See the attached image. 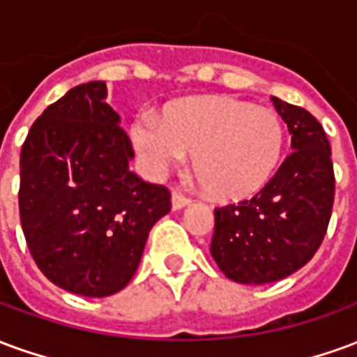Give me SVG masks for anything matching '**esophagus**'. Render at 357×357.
Listing matches in <instances>:
<instances>
[{
  "mask_svg": "<svg viewBox=\"0 0 357 357\" xmlns=\"http://www.w3.org/2000/svg\"><path fill=\"white\" fill-rule=\"evenodd\" d=\"M187 204H189V199H187L185 195L179 193V191H174V195H172V210L185 208Z\"/></svg>",
  "mask_w": 357,
  "mask_h": 357,
  "instance_id": "34e87169",
  "label": "esophagus"
}]
</instances>
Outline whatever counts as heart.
<instances>
[{"mask_svg":"<svg viewBox=\"0 0 357 357\" xmlns=\"http://www.w3.org/2000/svg\"><path fill=\"white\" fill-rule=\"evenodd\" d=\"M130 135L149 176L160 178L191 155L201 185L220 201H239L260 191L284 147L275 112L229 97L178 102L162 122L135 120Z\"/></svg>","mask_w":357,"mask_h":357,"instance_id":"1","label":"heart"}]
</instances>
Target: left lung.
<instances>
[{
  "label": "left lung",
  "mask_w": 357,
  "mask_h": 357,
  "mask_svg": "<svg viewBox=\"0 0 357 357\" xmlns=\"http://www.w3.org/2000/svg\"><path fill=\"white\" fill-rule=\"evenodd\" d=\"M292 153L262 191L214 210L210 255L235 283L264 284L306 266L327 233L335 201L331 145L306 109L271 97Z\"/></svg>",
  "instance_id": "left-lung-1"
}]
</instances>
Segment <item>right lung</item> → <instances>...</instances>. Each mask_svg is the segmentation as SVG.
I'll return each mask as SVG.
<instances>
[{"instance_id": "add662e5", "label": "right lung", "mask_w": 357, "mask_h": 357, "mask_svg": "<svg viewBox=\"0 0 357 357\" xmlns=\"http://www.w3.org/2000/svg\"><path fill=\"white\" fill-rule=\"evenodd\" d=\"M132 143L105 82L66 91L36 120L20 151V225L51 283L101 298L139 266L170 191L130 172Z\"/></svg>"}]
</instances>
